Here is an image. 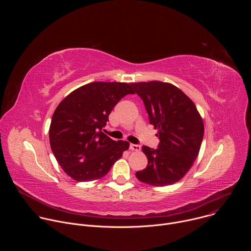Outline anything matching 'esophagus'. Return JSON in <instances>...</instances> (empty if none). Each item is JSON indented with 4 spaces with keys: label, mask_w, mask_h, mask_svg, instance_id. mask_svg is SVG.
<instances>
[{
    "label": "esophagus",
    "mask_w": 251,
    "mask_h": 251,
    "mask_svg": "<svg viewBox=\"0 0 251 251\" xmlns=\"http://www.w3.org/2000/svg\"><path fill=\"white\" fill-rule=\"evenodd\" d=\"M130 149L132 151H140L141 150V146L138 145V144H130Z\"/></svg>",
    "instance_id": "34e87169"
}]
</instances>
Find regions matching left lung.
<instances>
[{
    "instance_id": "8db88e82",
    "label": "left lung",
    "mask_w": 251,
    "mask_h": 251,
    "mask_svg": "<svg viewBox=\"0 0 251 251\" xmlns=\"http://www.w3.org/2000/svg\"><path fill=\"white\" fill-rule=\"evenodd\" d=\"M144 102L150 124L158 129V149L143 146L147 167L136 173L139 181L164 187L178 182L197 159L203 122L194 102L177 87L162 81L131 83Z\"/></svg>"
}]
</instances>
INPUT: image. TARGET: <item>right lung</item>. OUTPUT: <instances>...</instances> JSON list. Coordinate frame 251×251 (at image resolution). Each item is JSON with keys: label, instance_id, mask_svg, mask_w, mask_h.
I'll return each mask as SVG.
<instances>
[{"label": "right lung", "instance_id": "add662e5", "mask_svg": "<svg viewBox=\"0 0 251 251\" xmlns=\"http://www.w3.org/2000/svg\"><path fill=\"white\" fill-rule=\"evenodd\" d=\"M131 84L91 82L68 94L56 107L50 127L51 151L63 171L77 182L103 177L129 148L127 141H114L102 130L114 106Z\"/></svg>", "mask_w": 251, "mask_h": 251}]
</instances>
